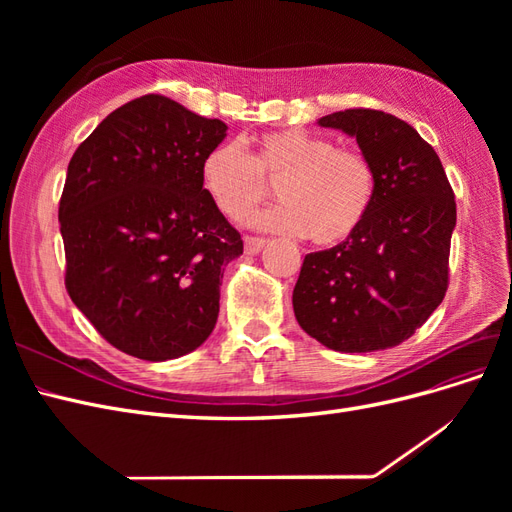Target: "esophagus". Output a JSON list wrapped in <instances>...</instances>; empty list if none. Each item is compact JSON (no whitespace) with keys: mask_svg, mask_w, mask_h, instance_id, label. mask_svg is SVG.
<instances>
[{"mask_svg":"<svg viewBox=\"0 0 512 512\" xmlns=\"http://www.w3.org/2000/svg\"><path fill=\"white\" fill-rule=\"evenodd\" d=\"M265 243H267V239H262V237H245V252L258 254L262 247H265Z\"/></svg>","mask_w":512,"mask_h":512,"instance_id":"1","label":"esophagus"}]
</instances>
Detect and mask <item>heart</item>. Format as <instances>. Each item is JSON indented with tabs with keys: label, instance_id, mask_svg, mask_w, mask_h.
<instances>
[{
	"label": "heart",
	"instance_id": "heart-1",
	"mask_svg": "<svg viewBox=\"0 0 512 512\" xmlns=\"http://www.w3.org/2000/svg\"><path fill=\"white\" fill-rule=\"evenodd\" d=\"M200 179L232 222L250 220L269 198V183H277L284 205L260 215L258 224L324 247L350 239L376 196V168L363 151L303 130L262 134L250 153L215 147L200 164Z\"/></svg>",
	"mask_w": 512,
	"mask_h": 512
}]
</instances>
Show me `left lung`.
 Listing matches in <instances>:
<instances>
[{"instance_id":"obj_1","label":"left lung","mask_w":512,"mask_h":512,"mask_svg":"<svg viewBox=\"0 0 512 512\" xmlns=\"http://www.w3.org/2000/svg\"><path fill=\"white\" fill-rule=\"evenodd\" d=\"M318 126L356 138L376 168V196L350 239L305 256L292 292L294 316L337 352L399 346L446 294L453 188L438 153L395 115L348 108L320 117Z\"/></svg>"}]
</instances>
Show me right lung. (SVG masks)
Instances as JSON below:
<instances>
[{"label":"right lung","instance_id":"1","mask_svg":"<svg viewBox=\"0 0 512 512\" xmlns=\"http://www.w3.org/2000/svg\"><path fill=\"white\" fill-rule=\"evenodd\" d=\"M166 96L119 106L74 151L59 200L66 290L96 331L143 361L196 350L243 241L203 188L226 136Z\"/></svg>","mask_w":512,"mask_h":512}]
</instances>
